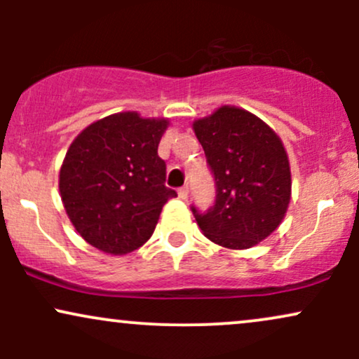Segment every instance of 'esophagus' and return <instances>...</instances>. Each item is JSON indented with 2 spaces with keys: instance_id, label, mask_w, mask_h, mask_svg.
Listing matches in <instances>:
<instances>
[{
  "instance_id": "1",
  "label": "esophagus",
  "mask_w": 359,
  "mask_h": 359,
  "mask_svg": "<svg viewBox=\"0 0 359 359\" xmlns=\"http://www.w3.org/2000/svg\"><path fill=\"white\" fill-rule=\"evenodd\" d=\"M179 197H180V199H187V197H189V187H180L179 189Z\"/></svg>"
}]
</instances>
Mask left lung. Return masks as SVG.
Masks as SVG:
<instances>
[{"instance_id":"left-lung-1","label":"left lung","mask_w":359,"mask_h":359,"mask_svg":"<svg viewBox=\"0 0 359 359\" xmlns=\"http://www.w3.org/2000/svg\"><path fill=\"white\" fill-rule=\"evenodd\" d=\"M192 128L216 182L212 208H191L197 224L224 248L258 245L278 228L290 203V163L282 140L236 106H221Z\"/></svg>"}]
</instances>
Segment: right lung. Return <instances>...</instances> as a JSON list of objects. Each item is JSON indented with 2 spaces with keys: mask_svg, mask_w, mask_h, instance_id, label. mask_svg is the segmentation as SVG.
Here are the masks:
<instances>
[{
  "mask_svg": "<svg viewBox=\"0 0 359 359\" xmlns=\"http://www.w3.org/2000/svg\"><path fill=\"white\" fill-rule=\"evenodd\" d=\"M168 119L116 113L77 135L60 167L69 219L94 248L126 255L145 245L160 212L177 196L165 187L158 143Z\"/></svg>",
  "mask_w": 359,
  "mask_h": 359,
  "instance_id": "obj_1",
  "label": "right lung"
}]
</instances>
